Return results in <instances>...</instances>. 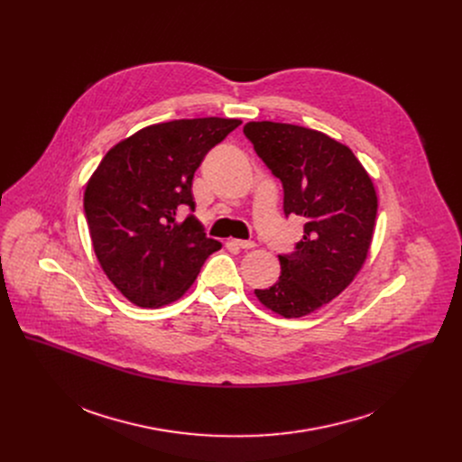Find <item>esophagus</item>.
Here are the masks:
<instances>
[{"mask_svg": "<svg viewBox=\"0 0 462 462\" xmlns=\"http://www.w3.org/2000/svg\"><path fill=\"white\" fill-rule=\"evenodd\" d=\"M234 245H236L237 248H243V250H250V248H254V246H255V243H254V241H243V239H236V241H234Z\"/></svg>", "mask_w": 462, "mask_h": 462, "instance_id": "1", "label": "esophagus"}]
</instances>
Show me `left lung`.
<instances>
[{"mask_svg":"<svg viewBox=\"0 0 462 462\" xmlns=\"http://www.w3.org/2000/svg\"><path fill=\"white\" fill-rule=\"evenodd\" d=\"M243 134L283 184V212L305 219L292 254L280 257V280L255 289L257 300L283 318L307 316L349 287L367 257L378 199L355 153L321 131L248 122Z\"/></svg>","mask_w":462,"mask_h":462,"instance_id":"obj_1","label":"left lung"}]
</instances>
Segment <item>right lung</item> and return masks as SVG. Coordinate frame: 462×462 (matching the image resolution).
<instances>
[{"instance_id":"right-lung-1","label":"right lung","mask_w":462,"mask_h":462,"mask_svg":"<svg viewBox=\"0 0 462 462\" xmlns=\"http://www.w3.org/2000/svg\"><path fill=\"white\" fill-rule=\"evenodd\" d=\"M241 120L180 118L113 146L86 193L91 243L109 282L139 307L179 300L221 243L195 219L191 180L205 155Z\"/></svg>"}]
</instances>
